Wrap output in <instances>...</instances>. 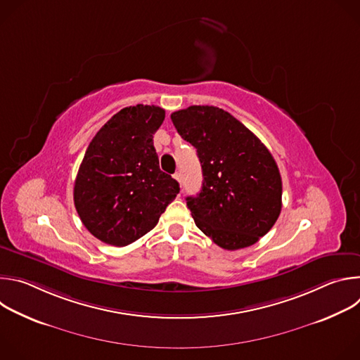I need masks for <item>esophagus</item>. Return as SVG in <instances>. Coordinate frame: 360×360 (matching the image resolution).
<instances>
[{
    "label": "esophagus",
    "instance_id": "34e87169",
    "mask_svg": "<svg viewBox=\"0 0 360 360\" xmlns=\"http://www.w3.org/2000/svg\"><path fill=\"white\" fill-rule=\"evenodd\" d=\"M174 178H175L179 184L182 182V178H181V174H179V172H175V174H174Z\"/></svg>",
    "mask_w": 360,
    "mask_h": 360
}]
</instances>
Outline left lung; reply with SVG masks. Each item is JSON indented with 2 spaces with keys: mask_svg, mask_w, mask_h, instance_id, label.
Here are the masks:
<instances>
[{
  "mask_svg": "<svg viewBox=\"0 0 360 360\" xmlns=\"http://www.w3.org/2000/svg\"><path fill=\"white\" fill-rule=\"evenodd\" d=\"M171 120L196 148L202 167V189L186 198L196 226L228 250L258 242L282 210V179L272 153L218 107L192 105Z\"/></svg>",
  "mask_w": 360,
  "mask_h": 360,
  "instance_id": "8db88e82",
  "label": "left lung"
}]
</instances>
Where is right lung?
Instances as JSON below:
<instances>
[{
    "label": "right lung",
    "instance_id": "right-lung-1",
    "mask_svg": "<svg viewBox=\"0 0 360 360\" xmlns=\"http://www.w3.org/2000/svg\"><path fill=\"white\" fill-rule=\"evenodd\" d=\"M165 120L155 105L127 107L89 142L74 185L75 210L99 240L127 246L155 228L179 193L160 169L153 134Z\"/></svg>",
    "mask_w": 360,
    "mask_h": 360
}]
</instances>
